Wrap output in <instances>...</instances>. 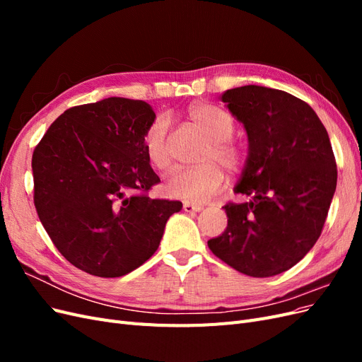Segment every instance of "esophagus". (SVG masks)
Masks as SVG:
<instances>
[{
    "label": "esophagus",
    "instance_id": "1",
    "mask_svg": "<svg viewBox=\"0 0 362 362\" xmlns=\"http://www.w3.org/2000/svg\"><path fill=\"white\" fill-rule=\"evenodd\" d=\"M182 208H184L185 213H199L202 210V205L192 204V202H184Z\"/></svg>",
    "mask_w": 362,
    "mask_h": 362
}]
</instances>
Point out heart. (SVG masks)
I'll list each match as a JSON object with an SVG mask.
<instances>
[{"instance_id":"b5f03b06","label":"heart","mask_w":362,"mask_h":362,"mask_svg":"<svg viewBox=\"0 0 362 362\" xmlns=\"http://www.w3.org/2000/svg\"><path fill=\"white\" fill-rule=\"evenodd\" d=\"M189 119L208 139L198 156L202 164L178 172L168 182L166 190L173 198L202 202L222 187L225 177L218 164L229 172H235L242 166L243 154L229 141L234 133V120L222 108L198 103L190 107ZM145 152L151 166L158 172L169 173L175 168L169 145V124L164 117H157L146 129Z\"/></svg>"}]
</instances>
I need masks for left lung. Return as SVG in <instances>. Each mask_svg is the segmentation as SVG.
Segmentation results:
<instances>
[{
    "label": "left lung",
    "instance_id": "1",
    "mask_svg": "<svg viewBox=\"0 0 362 362\" xmlns=\"http://www.w3.org/2000/svg\"><path fill=\"white\" fill-rule=\"evenodd\" d=\"M222 101L247 134L234 192L249 199L223 206L228 226L208 247L247 276H275L322 234L337 187L331 140L313 108L284 90L250 84L226 90Z\"/></svg>",
    "mask_w": 362,
    "mask_h": 362
}]
</instances>
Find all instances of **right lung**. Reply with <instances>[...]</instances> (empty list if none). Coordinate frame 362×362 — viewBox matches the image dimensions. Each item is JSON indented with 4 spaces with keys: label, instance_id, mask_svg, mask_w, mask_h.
<instances>
[{
    "label": "right lung",
    "instance_id": "add662e5",
    "mask_svg": "<svg viewBox=\"0 0 362 362\" xmlns=\"http://www.w3.org/2000/svg\"><path fill=\"white\" fill-rule=\"evenodd\" d=\"M154 120L145 101L105 98L64 112L33 152L40 222L60 254L93 276H124L144 264L182 208L146 194L160 182L145 152Z\"/></svg>",
    "mask_w": 362,
    "mask_h": 362
}]
</instances>
